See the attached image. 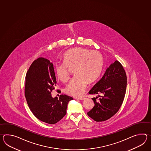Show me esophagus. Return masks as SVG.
Wrapping results in <instances>:
<instances>
[{"label": "esophagus", "mask_w": 151, "mask_h": 151, "mask_svg": "<svg viewBox=\"0 0 151 151\" xmlns=\"http://www.w3.org/2000/svg\"><path fill=\"white\" fill-rule=\"evenodd\" d=\"M76 99H78L81 100H85V99H86V98L83 97H76Z\"/></svg>", "instance_id": "obj_1"}]
</instances>
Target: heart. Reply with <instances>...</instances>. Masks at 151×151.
I'll return each mask as SVG.
<instances>
[{
    "label": "heart",
    "mask_w": 151,
    "mask_h": 151,
    "mask_svg": "<svg viewBox=\"0 0 151 151\" xmlns=\"http://www.w3.org/2000/svg\"><path fill=\"white\" fill-rule=\"evenodd\" d=\"M64 63L57 64L55 74L59 80L65 82L69 79L68 68L74 67L75 76L65 88L66 94L79 96L86 90L88 82L92 83L100 76L104 65V58L99 51L80 47H74L63 56Z\"/></svg>",
    "instance_id": "obj_1"
}]
</instances>
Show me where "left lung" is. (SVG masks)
Returning <instances> with one entry per match:
<instances>
[{"instance_id": "8db88e82", "label": "left lung", "mask_w": 151, "mask_h": 151, "mask_svg": "<svg viewBox=\"0 0 151 151\" xmlns=\"http://www.w3.org/2000/svg\"><path fill=\"white\" fill-rule=\"evenodd\" d=\"M127 87V76L122 64L117 60L111 64L104 75L95 84L89 94L98 95L92 98L94 106L88 115L96 122L107 120L120 109Z\"/></svg>"}]
</instances>
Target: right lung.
Returning <instances> with one entry per match:
<instances>
[{
	"mask_svg": "<svg viewBox=\"0 0 151 151\" xmlns=\"http://www.w3.org/2000/svg\"><path fill=\"white\" fill-rule=\"evenodd\" d=\"M56 87L53 64L43 57L34 60L26 75L25 96L34 115L49 124H56L66 115L68 104L73 99L66 95L53 98L51 93Z\"/></svg>",
	"mask_w": 151,
	"mask_h": 151,
	"instance_id": "right-lung-1",
	"label": "right lung"
}]
</instances>
